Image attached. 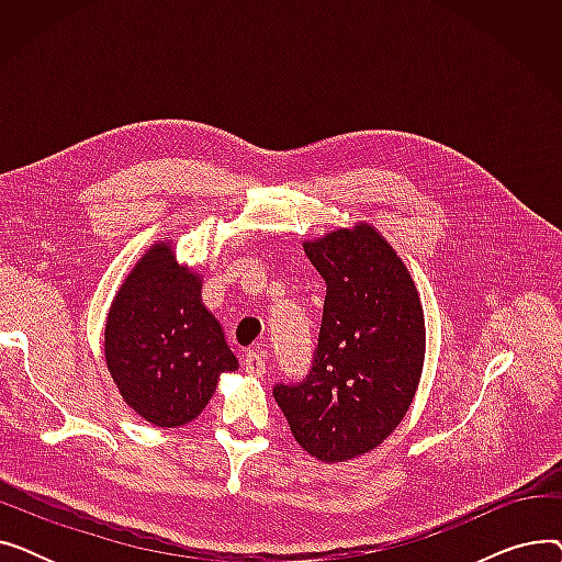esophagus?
<instances>
[{"mask_svg": "<svg viewBox=\"0 0 562 562\" xmlns=\"http://www.w3.org/2000/svg\"><path fill=\"white\" fill-rule=\"evenodd\" d=\"M244 369L250 375H263L266 373V350H261L259 346H252L250 350H246Z\"/></svg>", "mask_w": 562, "mask_h": 562, "instance_id": "34e87169", "label": "esophagus"}]
</instances>
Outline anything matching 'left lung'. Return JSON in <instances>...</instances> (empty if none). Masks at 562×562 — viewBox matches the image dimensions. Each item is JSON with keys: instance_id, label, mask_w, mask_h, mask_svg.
<instances>
[{"instance_id": "8db88e82", "label": "left lung", "mask_w": 562, "mask_h": 562, "mask_svg": "<svg viewBox=\"0 0 562 562\" xmlns=\"http://www.w3.org/2000/svg\"><path fill=\"white\" fill-rule=\"evenodd\" d=\"M305 252L326 280L318 344L307 375L278 382L273 396L310 456L346 462L382 445L415 398L424 310L405 263L367 223Z\"/></svg>"}]
</instances>
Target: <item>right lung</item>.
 <instances>
[{"instance_id": "add662e5", "label": "right lung", "mask_w": 562, "mask_h": 562, "mask_svg": "<svg viewBox=\"0 0 562 562\" xmlns=\"http://www.w3.org/2000/svg\"><path fill=\"white\" fill-rule=\"evenodd\" d=\"M200 289L172 248L157 244L134 266L106 316L104 358L115 387L159 428L193 422L218 375L239 369Z\"/></svg>"}]
</instances>
